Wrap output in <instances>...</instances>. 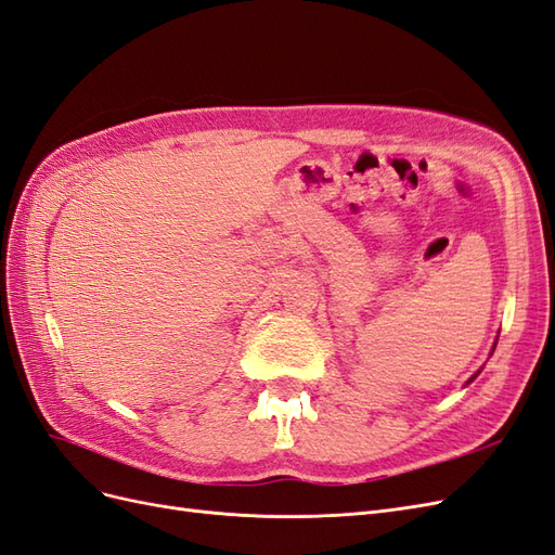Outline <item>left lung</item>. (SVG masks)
<instances>
[{
	"label": "left lung",
	"mask_w": 555,
	"mask_h": 555,
	"mask_svg": "<svg viewBox=\"0 0 555 555\" xmlns=\"http://www.w3.org/2000/svg\"><path fill=\"white\" fill-rule=\"evenodd\" d=\"M473 379H475V377H473Z\"/></svg>",
	"instance_id": "8db88e82"
}]
</instances>
